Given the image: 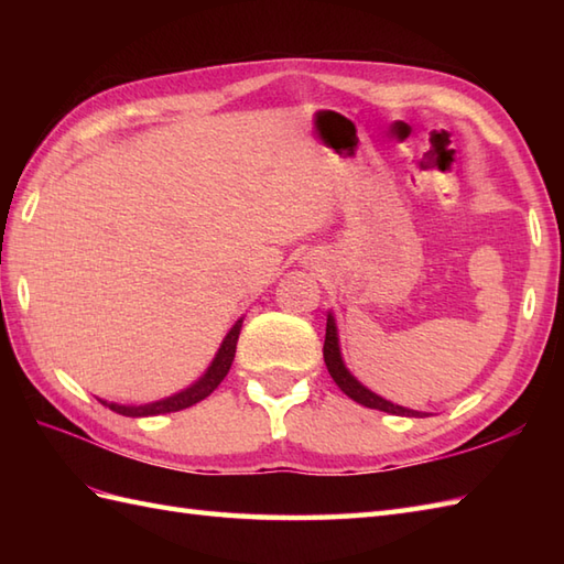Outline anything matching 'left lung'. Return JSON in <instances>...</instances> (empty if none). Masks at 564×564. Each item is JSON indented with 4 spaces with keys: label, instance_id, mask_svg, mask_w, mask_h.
<instances>
[{
    "label": "left lung",
    "instance_id": "8db88e82",
    "mask_svg": "<svg viewBox=\"0 0 564 564\" xmlns=\"http://www.w3.org/2000/svg\"><path fill=\"white\" fill-rule=\"evenodd\" d=\"M325 364L329 376L334 378V382L341 388L344 394H349V398L358 404L370 406V410H380V412H388V414H398V416H422V412H414V410H404L400 404H392L388 400L378 398L376 392L366 390L361 382H358L349 370L344 368L341 361V354H339V339H337V325H334V317L327 315V334H325Z\"/></svg>",
    "mask_w": 564,
    "mask_h": 564
}]
</instances>
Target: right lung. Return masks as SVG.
Here are the masks:
<instances>
[{"mask_svg":"<svg viewBox=\"0 0 564 564\" xmlns=\"http://www.w3.org/2000/svg\"><path fill=\"white\" fill-rule=\"evenodd\" d=\"M239 329H242V319L237 322V325L227 334L218 356H215V361L210 364L208 373L203 376L196 386H191L188 390L174 394V398H166L160 402H152V404H140V406H123V404H109V410H113L116 414H123V416H154V414H170V412H178V410H186V406L196 404L200 400H206L208 394L220 386L223 378L227 376V370L232 366V358H235V349H237V339H239ZM106 404V402H101Z\"/></svg>","mask_w":564,"mask_h":564,"instance_id":"1","label":"right lung"}]
</instances>
